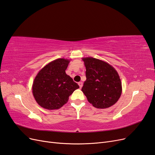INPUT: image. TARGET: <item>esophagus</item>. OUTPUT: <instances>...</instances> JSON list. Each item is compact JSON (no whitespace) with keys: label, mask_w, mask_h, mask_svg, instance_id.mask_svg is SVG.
<instances>
[{"label":"esophagus","mask_w":155,"mask_h":155,"mask_svg":"<svg viewBox=\"0 0 155 155\" xmlns=\"http://www.w3.org/2000/svg\"><path fill=\"white\" fill-rule=\"evenodd\" d=\"M78 85H79V87L81 88V87H83V83H82V82H79V83H78Z\"/></svg>","instance_id":"esophagus-1"}]
</instances>
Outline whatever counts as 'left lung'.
Listing matches in <instances>:
<instances>
[{
    "label": "left lung",
    "mask_w": 155,
    "mask_h": 155,
    "mask_svg": "<svg viewBox=\"0 0 155 155\" xmlns=\"http://www.w3.org/2000/svg\"><path fill=\"white\" fill-rule=\"evenodd\" d=\"M86 81L81 91L89 103L96 108L113 105L121 94V83L116 70L109 64L93 58H83Z\"/></svg>",
    "instance_id": "1"
}]
</instances>
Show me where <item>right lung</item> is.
<instances>
[{
  "mask_svg": "<svg viewBox=\"0 0 155 155\" xmlns=\"http://www.w3.org/2000/svg\"><path fill=\"white\" fill-rule=\"evenodd\" d=\"M69 60L58 59L42 68L33 83L32 92L40 106L48 110L58 109L79 87L65 72Z\"/></svg>",
  "mask_w": 155,
  "mask_h": 155,
  "instance_id": "right-lung-1",
  "label": "right lung"
}]
</instances>
